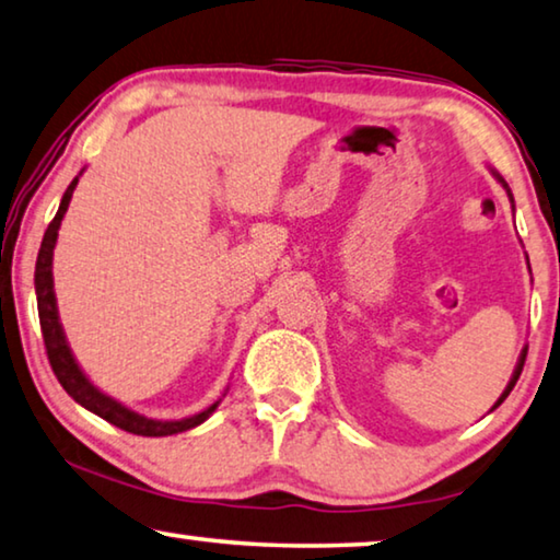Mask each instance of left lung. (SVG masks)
<instances>
[{"instance_id":"left-lung-1","label":"left lung","mask_w":560,"mask_h":560,"mask_svg":"<svg viewBox=\"0 0 560 560\" xmlns=\"http://www.w3.org/2000/svg\"><path fill=\"white\" fill-rule=\"evenodd\" d=\"M492 174H495V172H492ZM495 179H498V182H500L502 186H505L508 197H510V201H513V194H510V189H508V184H505V179H502V176H500V174H495ZM528 267H530V265H528ZM525 353H528V348H523V353H521V359H517V366H515V371H513V376H510V381H508V386H505V392H502V394H500V399L495 401V407H492V409H498V407H500V404L508 399V394H510V392H513L515 381H517V378H521V371H523V363H525ZM492 409H490V411H492Z\"/></svg>"}]
</instances>
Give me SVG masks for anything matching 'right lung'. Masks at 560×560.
Here are the masks:
<instances>
[{
	"label": "right lung",
	"mask_w": 560,
	"mask_h": 560,
	"mask_svg": "<svg viewBox=\"0 0 560 560\" xmlns=\"http://www.w3.org/2000/svg\"><path fill=\"white\" fill-rule=\"evenodd\" d=\"M83 174V172H80ZM80 176L70 182L68 189L62 194L60 209L55 214V220L47 226L43 245H39V255H37V265H35V293H37V311H39V328H43V338H45V348H47V359H50V366L58 376L60 386L68 392L72 399H75L80 407H85L93 415H98L101 419L110 421L124 429V432L139 434V436H168V434H179L186 432V429L199 427L201 421H207L209 415L220 407V401H214L212 407H207L199 415L186 417V419H172V421H161V419H149L139 415V411H131L124 404L110 399L108 394H103L98 386L91 384V378L83 374V369L78 366L75 355H72L68 338H65V330L60 326V315H58V298H55V285H52V249L55 242H58V230L65 212H68L72 191H75Z\"/></svg>",
	"instance_id": "obj_1"
}]
</instances>
